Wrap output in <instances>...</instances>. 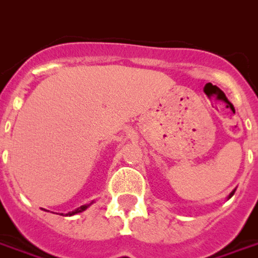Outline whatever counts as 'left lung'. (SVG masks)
Here are the masks:
<instances>
[{
    "label": "left lung",
    "mask_w": 258,
    "mask_h": 258,
    "mask_svg": "<svg viewBox=\"0 0 258 258\" xmlns=\"http://www.w3.org/2000/svg\"><path fill=\"white\" fill-rule=\"evenodd\" d=\"M235 190H236V189H233V190H232V192H231V194H229V196H228V199H229V198H231V196H232V195H233V194H235Z\"/></svg>",
    "instance_id": "obj_1"
}]
</instances>
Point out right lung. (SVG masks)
Segmentation results:
<instances>
[{
    "label": "right lung",
    "mask_w": 258,
    "mask_h": 258,
    "mask_svg": "<svg viewBox=\"0 0 258 258\" xmlns=\"http://www.w3.org/2000/svg\"><path fill=\"white\" fill-rule=\"evenodd\" d=\"M92 205V202H91L90 205H84V206H80L79 209H76V210H73V211H70V213H69V216H73V214H77V213H81V211H84L85 209H88V206H91Z\"/></svg>",
    "instance_id": "add662e5"
}]
</instances>
